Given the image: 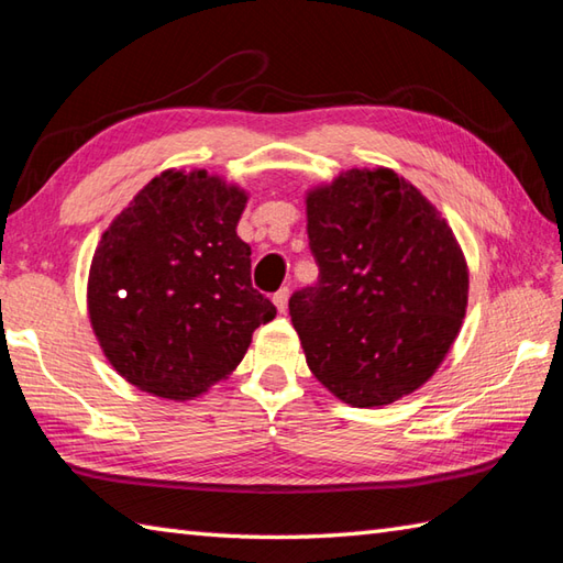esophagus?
I'll return each instance as SVG.
<instances>
[{
  "label": "esophagus",
  "instance_id": "obj_1",
  "mask_svg": "<svg viewBox=\"0 0 563 563\" xmlns=\"http://www.w3.org/2000/svg\"><path fill=\"white\" fill-rule=\"evenodd\" d=\"M288 297H290L288 288H280L278 292L273 295V305L278 307V312H285V309H288Z\"/></svg>",
  "mask_w": 563,
  "mask_h": 563
}]
</instances>
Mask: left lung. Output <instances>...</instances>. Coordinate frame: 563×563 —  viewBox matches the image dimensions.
<instances>
[{"mask_svg":"<svg viewBox=\"0 0 563 563\" xmlns=\"http://www.w3.org/2000/svg\"><path fill=\"white\" fill-rule=\"evenodd\" d=\"M307 234L319 280L290 297V317L312 375L361 409L421 387L470 295L445 218L391 169H349L307 194Z\"/></svg>","mask_w":563,"mask_h":563,"instance_id":"left-lung-1","label":"left lung"}]
</instances>
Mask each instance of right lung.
<instances>
[{
  "instance_id": "right-lung-1",
  "label": "right lung",
  "mask_w": 563,
  "mask_h": 563,
  "mask_svg": "<svg viewBox=\"0 0 563 563\" xmlns=\"http://www.w3.org/2000/svg\"><path fill=\"white\" fill-rule=\"evenodd\" d=\"M246 200L206 169H169L103 232L87 307L103 355L130 385L194 399L232 375L275 317L251 285V246L236 236Z\"/></svg>"
}]
</instances>
